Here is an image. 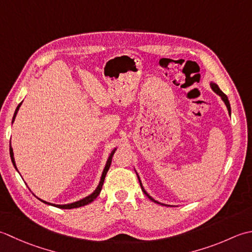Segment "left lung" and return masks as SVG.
<instances>
[{"label": "left lung", "instance_id": "left-lung-1", "mask_svg": "<svg viewBox=\"0 0 252 252\" xmlns=\"http://www.w3.org/2000/svg\"><path fill=\"white\" fill-rule=\"evenodd\" d=\"M210 86H211V88H212V90L215 92V94H219L220 96V99H222L223 100V102H224V103H225V105H226V107H227V110H228V114L230 115V112H232V111H230V104H229V101H228V97H227V95L226 94H224V92L222 91V90H220V88H219V86L217 85V84H215V83H212V81H211V83H210ZM137 176H138V179H139V183H140V187H141V189H142V191H143V193H145L146 194V196L149 198V199H150V200H152V201L153 202H156V203H160V204H162V205H166V204H164V203H161V202H158V201H157V200H155V199H153L151 196H150V194H149L146 190H145V188H143V186H142V184H141V181H140V177H139V175H138V174H137Z\"/></svg>", "mask_w": 252, "mask_h": 252}]
</instances>
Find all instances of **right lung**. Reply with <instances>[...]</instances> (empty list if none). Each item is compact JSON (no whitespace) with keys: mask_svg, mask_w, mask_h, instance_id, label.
Returning <instances> with one entry per match:
<instances>
[{"mask_svg":"<svg viewBox=\"0 0 252 252\" xmlns=\"http://www.w3.org/2000/svg\"><path fill=\"white\" fill-rule=\"evenodd\" d=\"M22 103H23V102H20V103L18 104V106L16 107V110H15V113H14V116H13V121H12V123L15 121V117H16V115H17V112H18V110H19L20 105H22ZM115 151H116V148L114 149V150H113V151L111 152V155H110L109 158H107L106 164H105V167H104V169H103V172H102V175H101V179H100V183H99V185H97V187L95 188V190H94V192H92L91 194H89V196H87V197H85V198H83V199H80V200H78V201H76V202H73V203H67V204H53V203H50V202L44 201V200L40 199V198H38V199L40 200V201L44 202L45 204L54 205V207H56V208H60V209H74V208L84 207V205H87V204L91 203V202L94 201V200L97 196H99V193H100L101 189H102V186H103V183H104V179H105V175H106V173H107V171H109V168H110V166H111L113 155H114V152H115ZM9 155H11V158H12V162H13V165H14V167L16 168V171H18L17 167H16V163H15L14 152H13V148H12V146H9Z\"/></svg>","mask_w":252,"mask_h":252,"instance_id":"obj_1","label":"right lung"}]
</instances>
